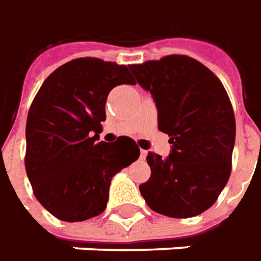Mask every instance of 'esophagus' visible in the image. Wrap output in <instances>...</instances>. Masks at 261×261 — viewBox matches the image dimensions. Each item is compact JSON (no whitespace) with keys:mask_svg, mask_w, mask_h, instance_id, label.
I'll list each match as a JSON object with an SVG mask.
<instances>
[{"mask_svg":"<svg viewBox=\"0 0 261 261\" xmlns=\"http://www.w3.org/2000/svg\"><path fill=\"white\" fill-rule=\"evenodd\" d=\"M140 156H141V159L144 160V159H146V156H147V151L141 148V150H140Z\"/></svg>","mask_w":261,"mask_h":261,"instance_id":"esophagus-1","label":"esophagus"}]
</instances>
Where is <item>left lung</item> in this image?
Listing matches in <instances>:
<instances>
[{"label": "left lung", "instance_id": "left-lung-1", "mask_svg": "<svg viewBox=\"0 0 261 261\" xmlns=\"http://www.w3.org/2000/svg\"><path fill=\"white\" fill-rule=\"evenodd\" d=\"M128 68L153 96L159 130L172 144L166 159L148 151L151 175L140 185L141 196L162 215L196 217L214 205L231 175L236 118L228 94L210 69L184 55Z\"/></svg>", "mask_w": 261, "mask_h": 261}]
</instances>
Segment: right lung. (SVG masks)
<instances>
[{
  "mask_svg": "<svg viewBox=\"0 0 261 261\" xmlns=\"http://www.w3.org/2000/svg\"><path fill=\"white\" fill-rule=\"evenodd\" d=\"M136 85L124 65L79 58L43 82L25 124V172L37 201L58 220L77 222L107 208L114 175L136 162L130 137L99 141L105 102L118 85Z\"/></svg>",
  "mask_w": 261,
  "mask_h": 261,
  "instance_id": "right-lung-1",
  "label": "right lung"
}]
</instances>
